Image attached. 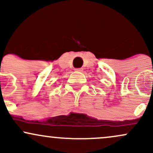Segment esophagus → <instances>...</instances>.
<instances>
[{
  "instance_id": "1",
  "label": "esophagus",
  "mask_w": 153,
  "mask_h": 153,
  "mask_svg": "<svg viewBox=\"0 0 153 153\" xmlns=\"http://www.w3.org/2000/svg\"><path fill=\"white\" fill-rule=\"evenodd\" d=\"M75 71H78V72H82V71H83V69H82V68H75Z\"/></svg>"
}]
</instances>
